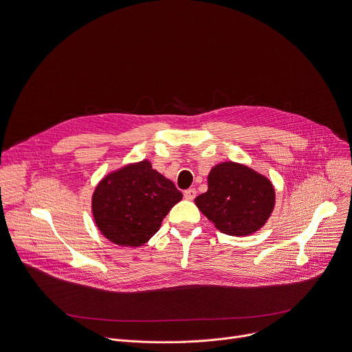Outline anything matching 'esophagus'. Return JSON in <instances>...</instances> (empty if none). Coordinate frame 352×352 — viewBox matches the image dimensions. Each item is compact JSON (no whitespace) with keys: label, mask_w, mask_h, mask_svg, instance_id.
<instances>
[{"label":"esophagus","mask_w":352,"mask_h":352,"mask_svg":"<svg viewBox=\"0 0 352 352\" xmlns=\"http://www.w3.org/2000/svg\"><path fill=\"white\" fill-rule=\"evenodd\" d=\"M196 196H197V191H196V188H188V190H186L184 191V199L186 200H194L196 199Z\"/></svg>","instance_id":"1"}]
</instances>
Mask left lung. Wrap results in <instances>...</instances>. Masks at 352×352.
<instances>
[{"mask_svg": "<svg viewBox=\"0 0 352 352\" xmlns=\"http://www.w3.org/2000/svg\"><path fill=\"white\" fill-rule=\"evenodd\" d=\"M271 182L248 166L225 162L208 175V190L196 199L199 210L230 236L258 230L274 208Z\"/></svg>", "mask_w": 352, "mask_h": 352, "instance_id": "8db88e82", "label": "left lung"}]
</instances>
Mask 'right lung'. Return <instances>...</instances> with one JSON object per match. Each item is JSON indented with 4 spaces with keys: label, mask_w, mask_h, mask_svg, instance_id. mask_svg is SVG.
<instances>
[{
    "label": "right lung",
    "mask_w": 352,
    "mask_h": 352,
    "mask_svg": "<svg viewBox=\"0 0 352 352\" xmlns=\"http://www.w3.org/2000/svg\"><path fill=\"white\" fill-rule=\"evenodd\" d=\"M183 194L148 161L106 176L96 187L92 212L99 230L113 243H146Z\"/></svg>",
    "instance_id": "1"
}]
</instances>
